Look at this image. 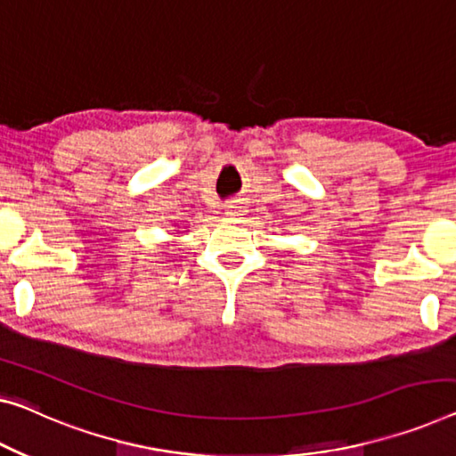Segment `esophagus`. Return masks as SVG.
<instances>
[{"label": "esophagus", "mask_w": 456, "mask_h": 456, "mask_svg": "<svg viewBox=\"0 0 456 456\" xmlns=\"http://www.w3.org/2000/svg\"><path fill=\"white\" fill-rule=\"evenodd\" d=\"M246 213V207H243L241 200H231L227 205V215L229 216H240Z\"/></svg>", "instance_id": "1"}]
</instances>
